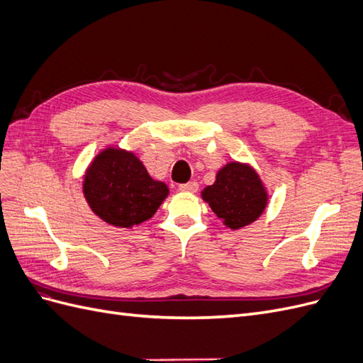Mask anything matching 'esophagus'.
Returning a JSON list of instances; mask_svg holds the SVG:
<instances>
[{
    "instance_id": "esophagus-1",
    "label": "esophagus",
    "mask_w": 363,
    "mask_h": 363,
    "mask_svg": "<svg viewBox=\"0 0 363 363\" xmlns=\"http://www.w3.org/2000/svg\"><path fill=\"white\" fill-rule=\"evenodd\" d=\"M179 189L182 192H196V191H199V183H196V182L183 183V184L179 186Z\"/></svg>"
}]
</instances>
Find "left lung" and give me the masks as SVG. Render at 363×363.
I'll return each instance as SVG.
<instances>
[{"mask_svg":"<svg viewBox=\"0 0 363 363\" xmlns=\"http://www.w3.org/2000/svg\"><path fill=\"white\" fill-rule=\"evenodd\" d=\"M201 196L232 230L255 223L268 204V192L259 174L239 162H230L219 169L215 183L204 188Z\"/></svg>","mask_w":363,"mask_h":363,"instance_id":"obj_1","label":"left lung"}]
</instances>
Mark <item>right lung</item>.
I'll return each mask as SVG.
<instances>
[{
	"label": "right lung",
	"instance_id": "right-lung-1",
	"mask_svg": "<svg viewBox=\"0 0 363 363\" xmlns=\"http://www.w3.org/2000/svg\"><path fill=\"white\" fill-rule=\"evenodd\" d=\"M83 194L92 212L104 223L131 228L157 212L169 189L150 177L135 152L107 147L86 169Z\"/></svg>",
	"mask_w": 363,
	"mask_h": 363
}]
</instances>
